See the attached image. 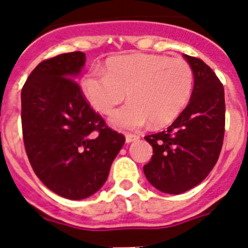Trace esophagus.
<instances>
[{
    "mask_svg": "<svg viewBox=\"0 0 248 248\" xmlns=\"http://www.w3.org/2000/svg\"><path fill=\"white\" fill-rule=\"evenodd\" d=\"M138 138H140V136L131 135V133H128V135H126V142H127V143H131V142L138 140Z\"/></svg>",
    "mask_w": 248,
    "mask_h": 248,
    "instance_id": "esophagus-1",
    "label": "esophagus"
}]
</instances>
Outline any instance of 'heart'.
<instances>
[{
  "label": "heart",
  "mask_w": 248,
  "mask_h": 248,
  "mask_svg": "<svg viewBox=\"0 0 248 248\" xmlns=\"http://www.w3.org/2000/svg\"><path fill=\"white\" fill-rule=\"evenodd\" d=\"M194 73L186 60L159 54L110 57L104 71L84 77L81 88L91 106L108 115L124 99L128 104L111 116L121 129H138L151 124L166 126L177 119L190 99Z\"/></svg>",
  "instance_id": "heart-1"
}]
</instances>
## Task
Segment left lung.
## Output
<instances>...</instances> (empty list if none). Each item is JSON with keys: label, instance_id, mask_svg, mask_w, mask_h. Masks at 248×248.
<instances>
[{"label": "left lung", "instance_id": "8db88e82", "mask_svg": "<svg viewBox=\"0 0 248 248\" xmlns=\"http://www.w3.org/2000/svg\"><path fill=\"white\" fill-rule=\"evenodd\" d=\"M194 73L188 106L167 131L146 136L153 148L144 175L163 193L182 194L202 183L216 164L225 135L224 86L202 59L184 54Z\"/></svg>", "mask_w": 248, "mask_h": 248}]
</instances>
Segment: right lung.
<instances>
[{"label": "right lung", "instance_id": "right-lung-1", "mask_svg": "<svg viewBox=\"0 0 248 248\" xmlns=\"http://www.w3.org/2000/svg\"><path fill=\"white\" fill-rule=\"evenodd\" d=\"M85 54L71 52L43 60L21 93L27 157L46 188L71 200L101 188L124 136L106 124L75 78Z\"/></svg>", "mask_w": 248, "mask_h": 248}]
</instances>
